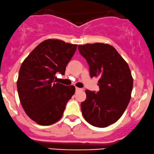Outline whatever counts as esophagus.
Segmentation results:
<instances>
[{
	"label": "esophagus",
	"mask_w": 154,
	"mask_h": 154,
	"mask_svg": "<svg viewBox=\"0 0 154 154\" xmlns=\"http://www.w3.org/2000/svg\"><path fill=\"white\" fill-rule=\"evenodd\" d=\"M82 91V88H78V87H75V91L78 92V91Z\"/></svg>",
	"instance_id": "esophagus-1"
}]
</instances>
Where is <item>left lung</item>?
Here are the masks:
<instances>
[{"instance_id": "left-lung-1", "label": "left lung", "mask_w": 154, "mask_h": 154, "mask_svg": "<svg viewBox=\"0 0 154 154\" xmlns=\"http://www.w3.org/2000/svg\"><path fill=\"white\" fill-rule=\"evenodd\" d=\"M79 51L89 65L91 77H98L99 91L86 90L81 103L85 120L92 126L105 127L116 122L131 100L133 78L128 63L109 44L79 45Z\"/></svg>"}]
</instances>
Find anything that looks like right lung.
Here are the masks:
<instances>
[{"instance_id": "add662e5", "label": "right lung", "mask_w": 154, "mask_h": 154, "mask_svg": "<svg viewBox=\"0 0 154 154\" xmlns=\"http://www.w3.org/2000/svg\"><path fill=\"white\" fill-rule=\"evenodd\" d=\"M76 48V44L47 39L22 63L17 81L19 99L28 116L38 124L57 122L75 94V86L56 83L54 79L57 72L64 75Z\"/></svg>"}]
</instances>
